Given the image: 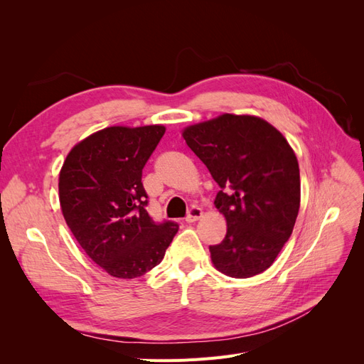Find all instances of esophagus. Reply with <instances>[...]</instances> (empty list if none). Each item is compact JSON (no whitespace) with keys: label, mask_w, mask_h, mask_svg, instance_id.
I'll list each match as a JSON object with an SVG mask.
<instances>
[{"label":"esophagus","mask_w":364,"mask_h":364,"mask_svg":"<svg viewBox=\"0 0 364 364\" xmlns=\"http://www.w3.org/2000/svg\"><path fill=\"white\" fill-rule=\"evenodd\" d=\"M202 217H203V211H202V208L193 206V208L190 209L188 217H186L185 220H186V223H194V222H197V220H200Z\"/></svg>","instance_id":"obj_1"}]
</instances>
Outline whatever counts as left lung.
<instances>
[{
  "label": "left lung",
  "instance_id": "obj_1",
  "mask_svg": "<svg viewBox=\"0 0 364 364\" xmlns=\"http://www.w3.org/2000/svg\"><path fill=\"white\" fill-rule=\"evenodd\" d=\"M182 136L222 188L214 205L228 230L209 246L214 267L230 278L267 270L301 206L299 164L289 141L266 119L234 114L191 124Z\"/></svg>",
  "mask_w": 364,
  "mask_h": 364
}]
</instances>
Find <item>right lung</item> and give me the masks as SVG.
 <instances>
[{
  "label": "right lung",
  "mask_w": 364,
  "mask_h": 364,
  "mask_svg": "<svg viewBox=\"0 0 364 364\" xmlns=\"http://www.w3.org/2000/svg\"><path fill=\"white\" fill-rule=\"evenodd\" d=\"M164 134L161 124L102 129L77 142L60 168L65 222L86 255L114 278L134 279L156 267L179 229L153 222L141 182Z\"/></svg>",
  "instance_id": "obj_1"
}]
</instances>
